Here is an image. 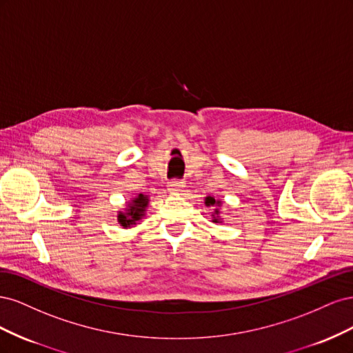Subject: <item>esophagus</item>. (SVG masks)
Returning a JSON list of instances; mask_svg holds the SVG:
<instances>
[{
	"mask_svg": "<svg viewBox=\"0 0 353 353\" xmlns=\"http://www.w3.org/2000/svg\"><path fill=\"white\" fill-rule=\"evenodd\" d=\"M184 187H185L184 181H175V179H172V181H169V184H168V190H169L172 194L183 193Z\"/></svg>",
	"mask_w": 353,
	"mask_h": 353,
	"instance_id": "34e87169",
	"label": "esophagus"
}]
</instances>
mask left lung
<instances>
[{"label":"left lung","mask_w":353,"mask_h":353,"mask_svg":"<svg viewBox=\"0 0 353 353\" xmlns=\"http://www.w3.org/2000/svg\"><path fill=\"white\" fill-rule=\"evenodd\" d=\"M205 205L206 206H215L216 209L215 210H213V213H212V222H215V223H218V222H221L222 219L219 218V215H221V210L218 209L221 205H222V203H221V200H216L215 197H213V196H208L206 197V200H205Z\"/></svg>","instance_id":"1"}]
</instances>
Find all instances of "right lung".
I'll return each instance as SVG.
<instances>
[{
	"label": "right lung",
	"instance_id": "add662e5",
	"mask_svg": "<svg viewBox=\"0 0 353 353\" xmlns=\"http://www.w3.org/2000/svg\"><path fill=\"white\" fill-rule=\"evenodd\" d=\"M148 196L138 194L130 203H128L125 210L117 212V222L121 223L123 228L135 227L145 216V210L148 206Z\"/></svg>",
	"mask_w": 353,
	"mask_h": 353
}]
</instances>
